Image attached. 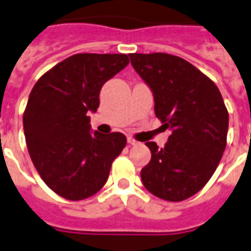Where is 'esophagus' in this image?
<instances>
[{"instance_id": "34e87169", "label": "esophagus", "mask_w": 251, "mask_h": 251, "mask_svg": "<svg viewBox=\"0 0 251 251\" xmlns=\"http://www.w3.org/2000/svg\"><path fill=\"white\" fill-rule=\"evenodd\" d=\"M127 143H129L130 146H137V145H139V143H138V142L135 141V139H133V138H127Z\"/></svg>"}]
</instances>
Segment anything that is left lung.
Wrapping results in <instances>:
<instances>
[{
	"label": "left lung",
	"instance_id": "obj_1",
	"mask_svg": "<svg viewBox=\"0 0 251 251\" xmlns=\"http://www.w3.org/2000/svg\"><path fill=\"white\" fill-rule=\"evenodd\" d=\"M134 70L153 95L155 114L172 131L163 149L147 142L151 160L141 171L157 198H190L212 177L226 146L228 110L216 84L181 57L129 54Z\"/></svg>",
	"mask_w": 251,
	"mask_h": 251
}]
</instances>
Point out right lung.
Instances as JSON below:
<instances>
[{"label": "right lung", "mask_w": 251, "mask_h": 251, "mask_svg": "<svg viewBox=\"0 0 251 251\" xmlns=\"http://www.w3.org/2000/svg\"><path fill=\"white\" fill-rule=\"evenodd\" d=\"M129 64L126 54L79 53L37 80L23 114L29 156L48 187L82 201L105 185L110 167L126 146L121 133L91 130L100 90Z\"/></svg>", "instance_id": "add662e5"}]
</instances>
